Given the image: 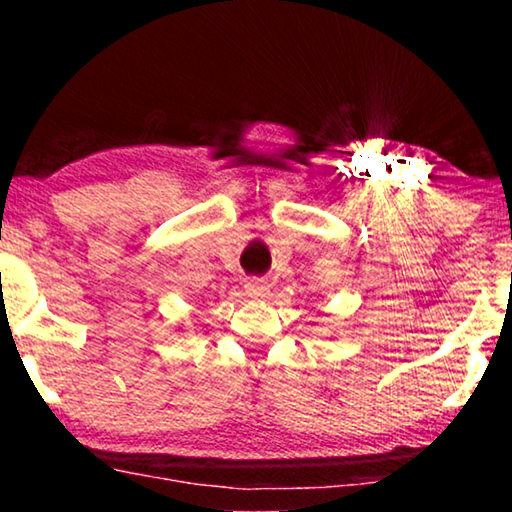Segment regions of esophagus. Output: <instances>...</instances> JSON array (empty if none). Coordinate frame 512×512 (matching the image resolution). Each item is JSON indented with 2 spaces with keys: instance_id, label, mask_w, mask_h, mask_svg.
<instances>
[{
  "instance_id": "obj_1",
  "label": "esophagus",
  "mask_w": 512,
  "mask_h": 512,
  "mask_svg": "<svg viewBox=\"0 0 512 512\" xmlns=\"http://www.w3.org/2000/svg\"><path fill=\"white\" fill-rule=\"evenodd\" d=\"M244 289H246V296H250V298H264L266 293H268V287H266V282L264 280H257V277H250V280H246L244 282Z\"/></svg>"
}]
</instances>
